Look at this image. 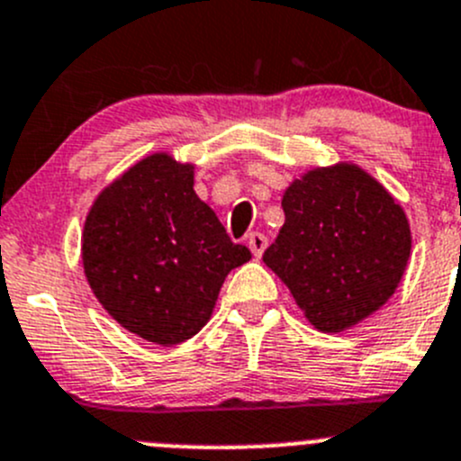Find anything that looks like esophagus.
<instances>
[{
  "label": "esophagus",
  "mask_w": 461,
  "mask_h": 461,
  "mask_svg": "<svg viewBox=\"0 0 461 461\" xmlns=\"http://www.w3.org/2000/svg\"><path fill=\"white\" fill-rule=\"evenodd\" d=\"M248 245H250L252 255L261 257V255H264V250H266V245H268V239H266L261 231H252V234L248 236Z\"/></svg>",
  "instance_id": "1"
}]
</instances>
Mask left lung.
<instances>
[{"instance_id":"obj_1","label":"left lung","mask_w":461,"mask_h":461,"mask_svg":"<svg viewBox=\"0 0 461 461\" xmlns=\"http://www.w3.org/2000/svg\"><path fill=\"white\" fill-rule=\"evenodd\" d=\"M264 264L321 332H343L398 289L411 252L405 211L355 163L313 167L282 197Z\"/></svg>"}]
</instances>
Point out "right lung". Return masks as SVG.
<instances>
[{
  "mask_svg": "<svg viewBox=\"0 0 461 461\" xmlns=\"http://www.w3.org/2000/svg\"><path fill=\"white\" fill-rule=\"evenodd\" d=\"M234 243L193 191V166L166 152L129 167L86 216L81 261L95 298L129 332L158 346L195 337L236 266Z\"/></svg>",
  "mask_w": 461,
  "mask_h": 461,
  "instance_id": "right-lung-1",
  "label": "right lung"
}]
</instances>
